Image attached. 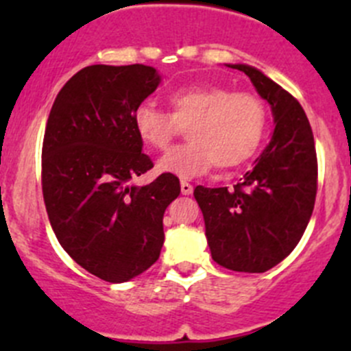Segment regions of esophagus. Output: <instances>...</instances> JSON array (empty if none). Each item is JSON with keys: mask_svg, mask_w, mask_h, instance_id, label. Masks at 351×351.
<instances>
[{"mask_svg": "<svg viewBox=\"0 0 351 351\" xmlns=\"http://www.w3.org/2000/svg\"><path fill=\"white\" fill-rule=\"evenodd\" d=\"M182 193H183V195H190V193H193L192 183H189V182H185V180H182Z\"/></svg>", "mask_w": 351, "mask_h": 351, "instance_id": "obj_1", "label": "esophagus"}]
</instances>
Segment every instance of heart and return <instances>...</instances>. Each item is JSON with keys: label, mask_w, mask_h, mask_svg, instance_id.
<instances>
[{"label": "heart", "mask_w": 351, "mask_h": 351, "mask_svg": "<svg viewBox=\"0 0 351 351\" xmlns=\"http://www.w3.org/2000/svg\"><path fill=\"white\" fill-rule=\"evenodd\" d=\"M169 113L141 104L132 122L147 147L165 151L186 129L189 143L175 147L158 161L161 173L192 178L212 165L234 168L253 156L267 123L265 105L256 95L221 86H190L166 98Z\"/></svg>", "instance_id": "obj_1"}]
</instances>
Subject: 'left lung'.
Listing matches in <instances>:
<instances>
[{"label":"left lung","instance_id":"1","mask_svg":"<svg viewBox=\"0 0 351 351\" xmlns=\"http://www.w3.org/2000/svg\"><path fill=\"white\" fill-rule=\"evenodd\" d=\"M271 105L275 130L253 169L232 189L197 186L212 258L234 271L263 274L292 253L313 215L317 192V156L306 112L280 84L246 64Z\"/></svg>","mask_w":351,"mask_h":351}]
</instances>
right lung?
I'll return each mask as SVG.
<instances>
[{
    "mask_svg": "<svg viewBox=\"0 0 351 351\" xmlns=\"http://www.w3.org/2000/svg\"><path fill=\"white\" fill-rule=\"evenodd\" d=\"M154 67H83L62 86L42 144V193L56 238L80 267L110 284L146 271L161 253L166 207L180 180H129L153 168L134 110L158 88Z\"/></svg>",
    "mask_w": 351,
    "mask_h": 351,
    "instance_id": "obj_1",
    "label": "right lung"
}]
</instances>
